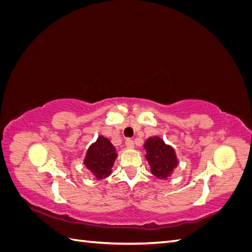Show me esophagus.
Returning a JSON list of instances; mask_svg holds the SVG:
<instances>
[{
	"instance_id": "34e87169",
	"label": "esophagus",
	"mask_w": 252,
	"mask_h": 252,
	"mask_svg": "<svg viewBox=\"0 0 252 252\" xmlns=\"http://www.w3.org/2000/svg\"><path fill=\"white\" fill-rule=\"evenodd\" d=\"M125 144H126V147H128V148H133L134 147V142H133L132 139H127Z\"/></svg>"
}]
</instances>
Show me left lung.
<instances>
[{"label":"left lung","instance_id":"left-lung-1","mask_svg":"<svg viewBox=\"0 0 252 252\" xmlns=\"http://www.w3.org/2000/svg\"><path fill=\"white\" fill-rule=\"evenodd\" d=\"M145 149L152 174L159 179H167L178 163L174 150L170 146H167L158 136L147 140L145 143Z\"/></svg>","mask_w":252,"mask_h":252}]
</instances>
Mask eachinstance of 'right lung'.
I'll return each instance as SVG.
<instances>
[{
  "label": "right lung",
  "instance_id": "1",
  "mask_svg": "<svg viewBox=\"0 0 252 252\" xmlns=\"http://www.w3.org/2000/svg\"><path fill=\"white\" fill-rule=\"evenodd\" d=\"M116 158V148L109 140L100 136L88 149L84 163L97 179H103L110 174Z\"/></svg>",
  "mask_w": 252,
  "mask_h": 252
}]
</instances>
